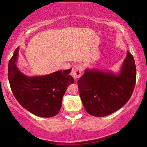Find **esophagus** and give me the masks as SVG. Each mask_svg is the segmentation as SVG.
I'll return each mask as SVG.
<instances>
[{"label": "esophagus", "mask_w": 147, "mask_h": 147, "mask_svg": "<svg viewBox=\"0 0 147 147\" xmlns=\"http://www.w3.org/2000/svg\"><path fill=\"white\" fill-rule=\"evenodd\" d=\"M83 70V66L82 64H77L74 65L72 70V75L75 78H80L81 76Z\"/></svg>", "instance_id": "esophagus-1"}]
</instances>
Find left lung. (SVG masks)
<instances>
[{"instance_id": "left-lung-1", "label": "left lung", "mask_w": 147, "mask_h": 147, "mask_svg": "<svg viewBox=\"0 0 147 147\" xmlns=\"http://www.w3.org/2000/svg\"><path fill=\"white\" fill-rule=\"evenodd\" d=\"M136 67L128 51L119 72L86 69L77 81L79 94L86 112L105 117L121 108L129 100L135 87Z\"/></svg>"}]
</instances>
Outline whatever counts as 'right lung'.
Wrapping results in <instances>:
<instances>
[{
	"label": "right lung",
	"instance_id": "right-lung-1",
	"mask_svg": "<svg viewBox=\"0 0 147 147\" xmlns=\"http://www.w3.org/2000/svg\"><path fill=\"white\" fill-rule=\"evenodd\" d=\"M19 48L9 61L8 77L13 95L21 106L38 117H53L59 112L67 86L74 83L72 69L42 76L28 77L16 66Z\"/></svg>",
	"mask_w": 147,
	"mask_h": 147
}]
</instances>
